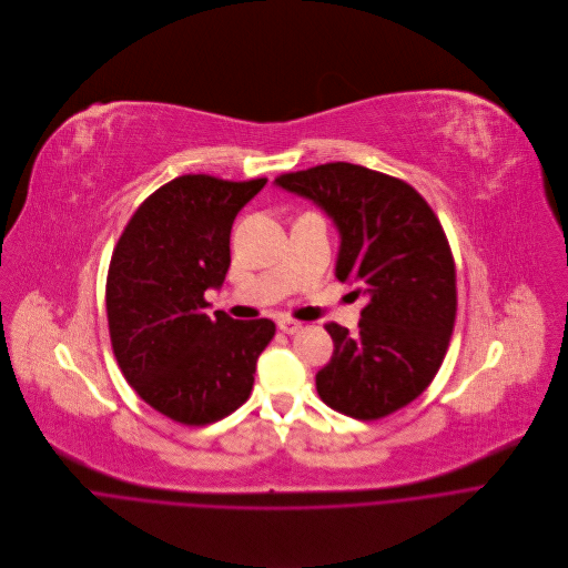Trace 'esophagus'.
I'll use <instances>...</instances> for the list:
<instances>
[{"instance_id": "1", "label": "esophagus", "mask_w": 568, "mask_h": 568, "mask_svg": "<svg viewBox=\"0 0 568 568\" xmlns=\"http://www.w3.org/2000/svg\"><path fill=\"white\" fill-rule=\"evenodd\" d=\"M301 327H303V323L296 321V318H281L278 321V329L285 332V334H296Z\"/></svg>"}]
</instances>
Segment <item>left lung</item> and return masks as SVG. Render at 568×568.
Returning <instances> with one entry per match:
<instances>
[{
  "label": "left lung",
  "mask_w": 568,
  "mask_h": 568,
  "mask_svg": "<svg viewBox=\"0 0 568 568\" xmlns=\"http://www.w3.org/2000/svg\"><path fill=\"white\" fill-rule=\"evenodd\" d=\"M276 184L334 219L336 278L367 298L354 334L325 323L334 352L316 393L341 415L384 419L433 384L450 345L457 274L446 232L413 184L361 164H316L281 173Z\"/></svg>",
  "instance_id": "8db88e82"
}]
</instances>
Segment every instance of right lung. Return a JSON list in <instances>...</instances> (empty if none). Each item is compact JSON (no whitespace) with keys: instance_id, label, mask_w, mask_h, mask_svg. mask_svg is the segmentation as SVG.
<instances>
[{"instance_id":"1","label":"right lung","mask_w":568,"mask_h":568,"mask_svg":"<svg viewBox=\"0 0 568 568\" xmlns=\"http://www.w3.org/2000/svg\"><path fill=\"white\" fill-rule=\"evenodd\" d=\"M267 178L184 173L142 201L106 274V318L124 379L160 415L207 426L252 395L256 358L276 334L270 318L210 316L205 292L230 270L236 214Z\"/></svg>"}]
</instances>
